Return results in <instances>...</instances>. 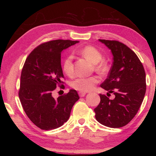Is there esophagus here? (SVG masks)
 Masks as SVG:
<instances>
[{"instance_id":"obj_1","label":"esophagus","mask_w":156,"mask_h":156,"mask_svg":"<svg viewBox=\"0 0 156 156\" xmlns=\"http://www.w3.org/2000/svg\"><path fill=\"white\" fill-rule=\"evenodd\" d=\"M78 94L80 97H84L86 95V93H84V92H79Z\"/></svg>"}]
</instances>
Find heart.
<instances>
[{"mask_svg": "<svg viewBox=\"0 0 156 156\" xmlns=\"http://www.w3.org/2000/svg\"><path fill=\"white\" fill-rule=\"evenodd\" d=\"M80 54L94 64H97L102 59L101 53L98 50L96 47L91 45H87L82 48L80 51ZM72 55H68L63 60L62 64V71L65 73L70 76L73 73V65ZM98 69H102V65L97 66ZM98 78L95 76L91 77H76L71 82L70 86L75 90L80 92H87L91 91L94 88L96 84L98 83Z\"/></svg>", "mask_w": 156, "mask_h": 156, "instance_id": "obj_1", "label": "heart"}]
</instances>
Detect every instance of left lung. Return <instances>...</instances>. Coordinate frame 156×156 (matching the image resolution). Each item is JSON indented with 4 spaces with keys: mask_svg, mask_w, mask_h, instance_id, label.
I'll use <instances>...</instances> for the list:
<instances>
[{
    "mask_svg": "<svg viewBox=\"0 0 156 156\" xmlns=\"http://www.w3.org/2000/svg\"><path fill=\"white\" fill-rule=\"evenodd\" d=\"M99 41L112 51L113 56L107 78L100 87L113 93L115 98L110 100L100 94L95 117L108 127L120 128L127 125L138 112L146 92V73L135 52L126 44L117 41Z\"/></svg>",
    "mask_w": 156,
    "mask_h": 156,
    "instance_id": "1",
    "label": "left lung"
}]
</instances>
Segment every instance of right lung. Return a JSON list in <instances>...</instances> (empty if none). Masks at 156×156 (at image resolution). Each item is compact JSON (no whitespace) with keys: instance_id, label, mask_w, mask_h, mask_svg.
Listing matches in <instances>:
<instances>
[{"instance_id":"1","label":"right lung","mask_w":156,"mask_h":156,"mask_svg":"<svg viewBox=\"0 0 156 156\" xmlns=\"http://www.w3.org/2000/svg\"><path fill=\"white\" fill-rule=\"evenodd\" d=\"M78 43L60 39L46 42L30 53L23 65L18 96L27 117L43 130L58 128L67 122L79 99L74 89L57 99L51 95L56 86L64 83L62 51Z\"/></svg>"}]
</instances>
